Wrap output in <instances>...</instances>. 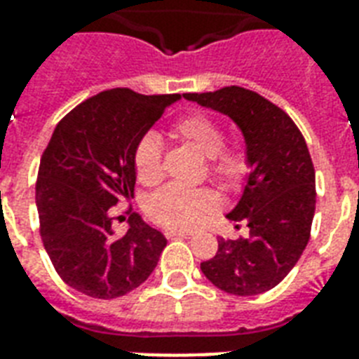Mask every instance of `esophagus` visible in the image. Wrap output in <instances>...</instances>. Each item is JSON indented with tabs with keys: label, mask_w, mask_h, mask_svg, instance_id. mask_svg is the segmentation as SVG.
Listing matches in <instances>:
<instances>
[{
	"label": "esophagus",
	"mask_w": 359,
	"mask_h": 359,
	"mask_svg": "<svg viewBox=\"0 0 359 359\" xmlns=\"http://www.w3.org/2000/svg\"><path fill=\"white\" fill-rule=\"evenodd\" d=\"M165 236L168 238H190L194 236L190 231H165Z\"/></svg>",
	"instance_id": "34e87169"
}]
</instances>
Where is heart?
<instances>
[{
  "mask_svg": "<svg viewBox=\"0 0 359 359\" xmlns=\"http://www.w3.org/2000/svg\"><path fill=\"white\" fill-rule=\"evenodd\" d=\"M173 134L186 141L210 162V173L225 186H236L250 171L244 149L225 147V132L218 121L203 114L188 115L173 126ZM135 175L152 184L162 177V140L154 132L143 135L134 152ZM219 205L218 196L208 188L169 184L147 201V212L158 225L169 231L196 227Z\"/></svg>",
  "mask_w": 359,
  "mask_h": 359,
  "instance_id": "b5f03b06",
  "label": "heart"
}]
</instances>
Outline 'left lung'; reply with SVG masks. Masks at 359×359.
<instances>
[{"label": "left lung", "instance_id": "8db88e82", "mask_svg": "<svg viewBox=\"0 0 359 359\" xmlns=\"http://www.w3.org/2000/svg\"><path fill=\"white\" fill-rule=\"evenodd\" d=\"M186 100L227 115L244 135L250 177L233 222H248L250 235L218 238V251L201 262L205 278L236 296L273 289L306 250L315 216V168L306 140L292 119L244 87L186 93Z\"/></svg>", "mask_w": 359, "mask_h": 359}]
</instances>
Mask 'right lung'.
<instances>
[{"label": "right lung", "mask_w": 359, "mask_h": 359, "mask_svg": "<svg viewBox=\"0 0 359 359\" xmlns=\"http://www.w3.org/2000/svg\"><path fill=\"white\" fill-rule=\"evenodd\" d=\"M180 95L109 89L55 126L41 158L35 201L53 268L81 294L111 300L137 289L168 244L137 214L115 235L111 207L134 197V152Z\"/></svg>", "instance_id": "obj_1"}]
</instances>
